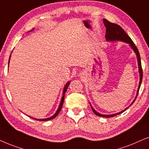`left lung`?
Listing matches in <instances>:
<instances>
[{
	"label": "left lung",
	"instance_id": "obj_1",
	"mask_svg": "<svg viewBox=\"0 0 149 149\" xmlns=\"http://www.w3.org/2000/svg\"><path fill=\"white\" fill-rule=\"evenodd\" d=\"M103 22H104V26L106 27V34H105V37H106L107 40H109V41L121 40V41H124V42H125L129 43L130 45L131 46V47L133 48V49L134 50L135 54H136L137 58V62H138L139 71H140V85H139L138 90H137V94H138L139 90H140L141 83H142V76H143L142 64H141V59H140V53H139V51H138V49H137V47L135 46L134 42H133V40H131V38L129 36V35H128L127 33L125 32V30L122 29V28L120 27V25H118V24H115V23H112V22H109V20H107V19L103 20ZM137 96H136V97H135V99L137 98ZM135 99L133 100L132 104L135 102ZM91 109H92V110H93L94 113L96 115V116H98L100 117H104V118H111V117L116 116H117V115L122 113H123L125 111H126L127 109V108L125 109V110H123L122 111L118 113H116V114L102 115V114H100L97 112L95 111L92 107H91Z\"/></svg>",
	"mask_w": 149,
	"mask_h": 149
}]
</instances>
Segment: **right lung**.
Wrapping results in <instances>:
<instances>
[{
	"label": "right lung",
	"instance_id": "right-lung-1",
	"mask_svg": "<svg viewBox=\"0 0 149 149\" xmlns=\"http://www.w3.org/2000/svg\"><path fill=\"white\" fill-rule=\"evenodd\" d=\"M9 59H10V57H9ZM69 82H67V84H66V85L65 86V88H64V91H63V96L62 97V100H61V104H60V106L58 107V109L57 110V111L55 114L52 117H51V118H46V119H40V120H38V119H36V118H33V119L36 120H39V121H47V120H52L54 119V118H55L56 116H58V114L59 113L60 111H61L62 107H63V102H64V100H65V93H66V91H67V88H68V86L69 85Z\"/></svg>",
	"mask_w": 149,
	"mask_h": 149
}]
</instances>
